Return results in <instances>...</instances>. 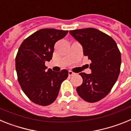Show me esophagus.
<instances>
[{
  "instance_id": "esophagus-1",
  "label": "esophagus",
  "mask_w": 131,
  "mask_h": 131,
  "mask_svg": "<svg viewBox=\"0 0 131 131\" xmlns=\"http://www.w3.org/2000/svg\"><path fill=\"white\" fill-rule=\"evenodd\" d=\"M68 74H69V77H70V76H73L74 75V73L73 72V71H68Z\"/></svg>"
}]
</instances>
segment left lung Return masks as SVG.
I'll use <instances>...</instances> for the list:
<instances>
[{"mask_svg": "<svg viewBox=\"0 0 131 131\" xmlns=\"http://www.w3.org/2000/svg\"><path fill=\"white\" fill-rule=\"evenodd\" d=\"M69 33L82 45L83 54L91 61V73H79L83 83L77 87V94L88 102L99 101L110 92L119 75V50L110 36L96 29L72 30Z\"/></svg>", "mask_w": 131, "mask_h": 131, "instance_id": "1", "label": "left lung"}]
</instances>
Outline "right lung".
Returning <instances> with one entry per match:
<instances>
[{
  "label": "right lung",
  "instance_id": "right-lung-1",
  "mask_svg": "<svg viewBox=\"0 0 131 131\" xmlns=\"http://www.w3.org/2000/svg\"><path fill=\"white\" fill-rule=\"evenodd\" d=\"M68 31L42 29L25 39L16 57V70L21 88L31 101L40 106L54 102L68 71L47 70L45 62L52 58L54 45Z\"/></svg>",
  "mask_w": 131,
  "mask_h": 131
}]
</instances>
